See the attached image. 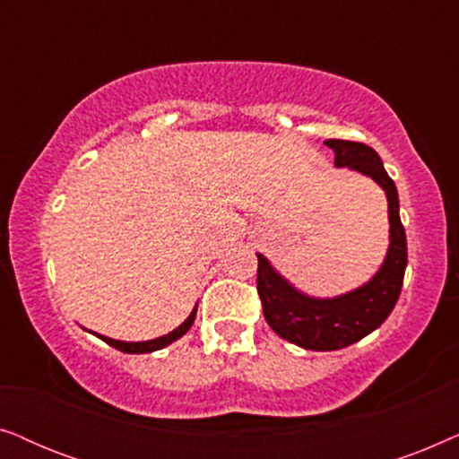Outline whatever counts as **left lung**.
<instances>
[{"label":"left lung","mask_w":459,"mask_h":459,"mask_svg":"<svg viewBox=\"0 0 459 459\" xmlns=\"http://www.w3.org/2000/svg\"><path fill=\"white\" fill-rule=\"evenodd\" d=\"M325 146L334 150L336 167L368 175L385 190L391 244L385 263L372 280L334 299H313L299 292L265 256L256 253V290L269 328L284 341L311 351L344 349L382 325L394 309L407 267V240L399 217L397 187L382 167L380 156L359 142L328 140Z\"/></svg>","instance_id":"obj_1"}]
</instances>
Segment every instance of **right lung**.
<instances>
[{
    "label": "right lung",
    "mask_w": 459,
    "mask_h": 459,
    "mask_svg": "<svg viewBox=\"0 0 459 459\" xmlns=\"http://www.w3.org/2000/svg\"><path fill=\"white\" fill-rule=\"evenodd\" d=\"M196 309L198 307H194L190 316H187V319L181 325H178L173 332H169V334L160 336V338H154V341H146V342H125V341H115V338H108V336H102V334H96L98 338H102L104 342H108L110 347H115L118 351H123V353H152V351H159V349H165L167 344H171L173 341H178V338H181L186 334L187 330L192 328L194 319H196Z\"/></svg>",
    "instance_id": "add662e5"
}]
</instances>
